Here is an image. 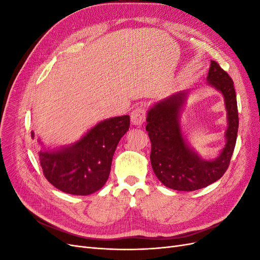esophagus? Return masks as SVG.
Listing matches in <instances>:
<instances>
[{"label":"esophagus","instance_id":"obj_1","mask_svg":"<svg viewBox=\"0 0 260 260\" xmlns=\"http://www.w3.org/2000/svg\"><path fill=\"white\" fill-rule=\"evenodd\" d=\"M145 109L143 107H137L131 113V123L137 127H141L145 121Z\"/></svg>","mask_w":260,"mask_h":260}]
</instances>
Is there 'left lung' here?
<instances>
[{
  "mask_svg": "<svg viewBox=\"0 0 260 260\" xmlns=\"http://www.w3.org/2000/svg\"><path fill=\"white\" fill-rule=\"evenodd\" d=\"M207 85L221 93L226 112L225 143L214 159H204L181 129L180 118L191 91H180L148 108L146 131L152 142L151 164L160 182L177 191H195L216 182L229 167L238 137L239 116L233 81L210 60Z\"/></svg>",
  "mask_w": 260,
  "mask_h": 260,
  "instance_id": "8db88e82",
  "label": "left lung"
}]
</instances>
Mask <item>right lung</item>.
Instances as JSON below:
<instances>
[{
    "label": "right lung",
    "instance_id": "add662e5",
    "mask_svg": "<svg viewBox=\"0 0 260 260\" xmlns=\"http://www.w3.org/2000/svg\"><path fill=\"white\" fill-rule=\"evenodd\" d=\"M129 127L130 116L124 115L101 120L69 145L45 146L38 139L45 178L68 194L90 195L99 191L106 183L116 147ZM31 138L35 139L34 131Z\"/></svg>",
    "mask_w": 260,
    "mask_h": 260
}]
</instances>
